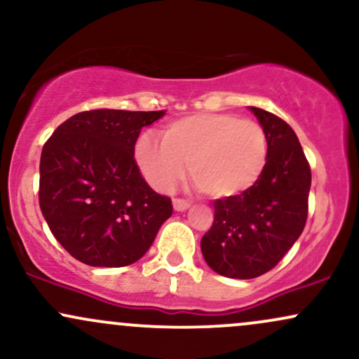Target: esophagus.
<instances>
[{
    "label": "esophagus",
    "instance_id": "34e87169",
    "mask_svg": "<svg viewBox=\"0 0 359 359\" xmlns=\"http://www.w3.org/2000/svg\"><path fill=\"white\" fill-rule=\"evenodd\" d=\"M172 204H174L175 211H179V212L187 211V209L191 208V204H189L187 201H184V199H174V201H172Z\"/></svg>",
    "mask_w": 359,
    "mask_h": 359
}]
</instances>
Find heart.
Here are the masks:
<instances>
[{
    "mask_svg": "<svg viewBox=\"0 0 359 359\" xmlns=\"http://www.w3.org/2000/svg\"><path fill=\"white\" fill-rule=\"evenodd\" d=\"M266 135L258 123L228 113H197L168 123L162 140L143 135L135 155L148 184L170 191L185 174L212 199H231L257 184L266 163Z\"/></svg>",
    "mask_w": 359,
    "mask_h": 359,
    "instance_id": "b5f03b06",
    "label": "heart"
}]
</instances>
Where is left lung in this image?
Instances as JSON below:
<instances>
[{"label":"left lung","mask_w":359,"mask_h":359,"mask_svg":"<svg viewBox=\"0 0 359 359\" xmlns=\"http://www.w3.org/2000/svg\"><path fill=\"white\" fill-rule=\"evenodd\" d=\"M266 135V163L253 187L214 201V222L201 240L216 273L248 280L273 269L304 231L311 167L297 135L283 119L250 106Z\"/></svg>","instance_id":"1"}]
</instances>
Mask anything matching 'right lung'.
Returning a JSON list of instances; mask_svg holds the SVG:
<instances>
[{"instance_id": "1", "label": "right lung", "mask_w": 359, "mask_h": 359, "mask_svg": "<svg viewBox=\"0 0 359 359\" xmlns=\"http://www.w3.org/2000/svg\"><path fill=\"white\" fill-rule=\"evenodd\" d=\"M165 111L93 109L53 131L40 156V209L55 240L89 266L138 262L172 216L170 197L135 162L143 126Z\"/></svg>"}]
</instances>
